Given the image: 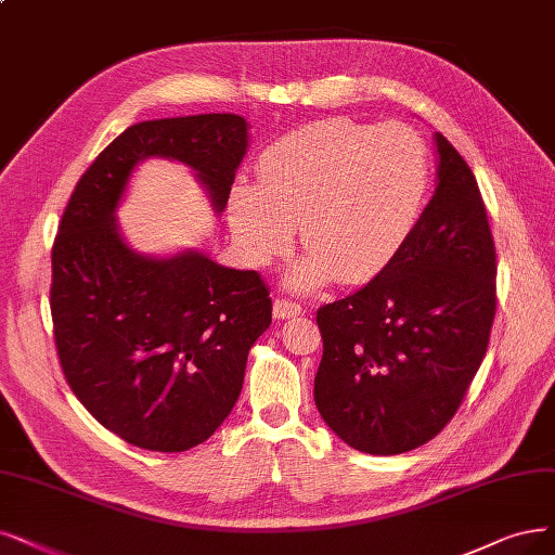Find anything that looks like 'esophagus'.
I'll return each mask as SVG.
<instances>
[{"label":"esophagus","instance_id":"obj_1","mask_svg":"<svg viewBox=\"0 0 555 555\" xmlns=\"http://www.w3.org/2000/svg\"><path fill=\"white\" fill-rule=\"evenodd\" d=\"M301 313V306L297 301H291V299H274V318L276 320H291V318H297Z\"/></svg>","mask_w":555,"mask_h":555}]
</instances>
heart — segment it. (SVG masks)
<instances>
[{
	"mask_svg": "<svg viewBox=\"0 0 555 555\" xmlns=\"http://www.w3.org/2000/svg\"><path fill=\"white\" fill-rule=\"evenodd\" d=\"M427 190V149L412 128L320 120L262 151L258 184L231 190L229 221L240 251L258 267L285 254L299 223L309 256L285 279L293 291L332 276L361 283L412 237Z\"/></svg>",
	"mask_w": 555,
	"mask_h": 555,
	"instance_id": "b5f03b06",
	"label": "heart"
}]
</instances>
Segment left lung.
<instances>
[{"label": "left lung", "instance_id": "1", "mask_svg": "<svg viewBox=\"0 0 555 555\" xmlns=\"http://www.w3.org/2000/svg\"><path fill=\"white\" fill-rule=\"evenodd\" d=\"M435 146L437 190L412 237L371 283L318 311V412L361 453H406L441 433L496 315V249L476 176L439 132Z\"/></svg>", "mask_w": 555, "mask_h": 555}]
</instances>
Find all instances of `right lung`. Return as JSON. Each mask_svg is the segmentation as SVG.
Segmentation results:
<instances>
[{
	"label": "right lung",
	"mask_w": 555,
	"mask_h": 555,
	"mask_svg": "<svg viewBox=\"0 0 555 555\" xmlns=\"http://www.w3.org/2000/svg\"><path fill=\"white\" fill-rule=\"evenodd\" d=\"M246 130L237 114L137 122L79 178L59 223L50 309L61 371L89 414L137 448L182 453L215 435L272 324V299L258 272L203 251L137 254L116 208L137 164L167 157L190 167L223 212Z\"/></svg>",
	"instance_id": "add662e5"
}]
</instances>
